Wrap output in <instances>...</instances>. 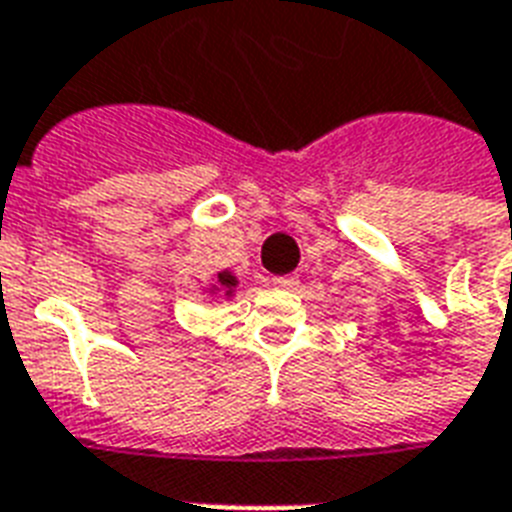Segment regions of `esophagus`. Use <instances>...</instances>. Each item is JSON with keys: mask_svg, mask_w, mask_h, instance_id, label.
Returning a JSON list of instances; mask_svg holds the SVG:
<instances>
[{"mask_svg": "<svg viewBox=\"0 0 512 512\" xmlns=\"http://www.w3.org/2000/svg\"><path fill=\"white\" fill-rule=\"evenodd\" d=\"M268 284H271V287H276V289H295L300 281H297V276H273Z\"/></svg>", "mask_w": 512, "mask_h": 512, "instance_id": "34e87169", "label": "esophagus"}]
</instances>
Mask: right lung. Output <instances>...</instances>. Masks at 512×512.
I'll return each mask as SVG.
<instances>
[{
    "instance_id": "obj_1",
    "label": "right lung",
    "mask_w": 512,
    "mask_h": 512,
    "mask_svg": "<svg viewBox=\"0 0 512 512\" xmlns=\"http://www.w3.org/2000/svg\"><path fill=\"white\" fill-rule=\"evenodd\" d=\"M239 287V279L233 276L231 271H220L217 273L215 284H209V295H217V292H223L225 297H233V289Z\"/></svg>"
}]
</instances>
